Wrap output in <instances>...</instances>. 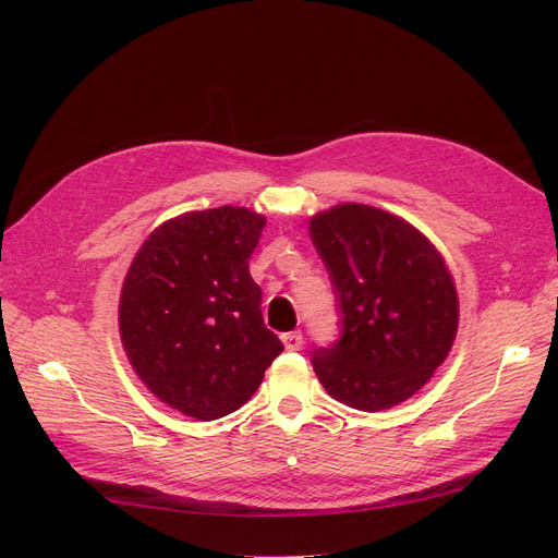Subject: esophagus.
I'll return each instance as SVG.
<instances>
[{"label":"esophagus","instance_id":"esophagus-1","mask_svg":"<svg viewBox=\"0 0 558 558\" xmlns=\"http://www.w3.org/2000/svg\"><path fill=\"white\" fill-rule=\"evenodd\" d=\"M281 342H283V347L289 349V351H300V347H302V332L300 330L283 332L281 335Z\"/></svg>","mask_w":558,"mask_h":558}]
</instances>
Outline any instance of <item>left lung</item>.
Listing matches in <instances>:
<instances>
[{
	"mask_svg": "<svg viewBox=\"0 0 558 558\" xmlns=\"http://www.w3.org/2000/svg\"><path fill=\"white\" fill-rule=\"evenodd\" d=\"M310 234L342 312L340 340L314 351L318 381L361 412L412 398L459 330V293L442 253L404 218L356 202L314 214Z\"/></svg>",
	"mask_w": 558,
	"mask_h": 558,
	"instance_id": "left-lung-1",
	"label": "left lung"
}]
</instances>
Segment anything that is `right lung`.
Here are the masks:
<instances>
[{
	"instance_id": "right-lung-1",
	"label": "right lung",
	"mask_w": 558,
	"mask_h": 558,
	"mask_svg": "<svg viewBox=\"0 0 558 558\" xmlns=\"http://www.w3.org/2000/svg\"><path fill=\"white\" fill-rule=\"evenodd\" d=\"M263 228L265 216L246 207L189 211L150 232L130 263L118 302L125 356L185 416L240 410L283 351L248 275Z\"/></svg>"
}]
</instances>
